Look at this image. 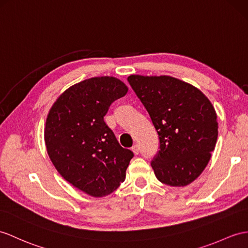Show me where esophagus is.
Masks as SVG:
<instances>
[{"label":"esophagus","instance_id":"esophagus-1","mask_svg":"<svg viewBox=\"0 0 248 248\" xmlns=\"http://www.w3.org/2000/svg\"><path fill=\"white\" fill-rule=\"evenodd\" d=\"M131 150H132V152H134L136 155H138V154H139V152H140V148H139V145L135 144L134 146L131 147Z\"/></svg>","mask_w":248,"mask_h":248}]
</instances>
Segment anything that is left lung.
<instances>
[{"label": "left lung", "instance_id": "left-lung-1", "mask_svg": "<svg viewBox=\"0 0 248 248\" xmlns=\"http://www.w3.org/2000/svg\"><path fill=\"white\" fill-rule=\"evenodd\" d=\"M127 81L159 136L152 167L160 182L185 186L210 160L218 138L217 113L200 90L176 78L129 76Z\"/></svg>", "mask_w": 248, "mask_h": 248}]
</instances>
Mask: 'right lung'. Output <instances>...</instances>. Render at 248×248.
<instances>
[{"mask_svg": "<svg viewBox=\"0 0 248 248\" xmlns=\"http://www.w3.org/2000/svg\"><path fill=\"white\" fill-rule=\"evenodd\" d=\"M127 90L113 77L87 78L65 90L47 116L44 135L52 164L89 196L104 197L116 190L134 156L104 121L110 105Z\"/></svg>", "mask_w": 248, "mask_h": 248, "instance_id": "1", "label": "right lung"}]
</instances>
